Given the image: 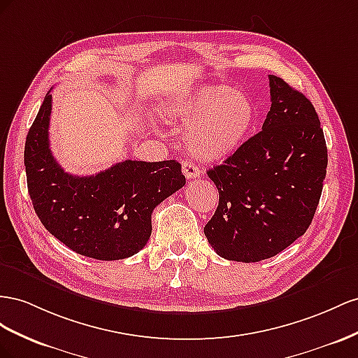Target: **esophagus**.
Segmentation results:
<instances>
[{"label":"esophagus","mask_w":358,"mask_h":358,"mask_svg":"<svg viewBox=\"0 0 358 358\" xmlns=\"http://www.w3.org/2000/svg\"><path fill=\"white\" fill-rule=\"evenodd\" d=\"M181 168H182V173H185L187 180L198 178L202 176V171L196 165H193V163L189 160H182Z\"/></svg>","instance_id":"obj_1"}]
</instances>
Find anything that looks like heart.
I'll return each mask as SVG.
<instances>
[{
  "label": "heart",
  "mask_w": 358,
  "mask_h": 358,
  "mask_svg": "<svg viewBox=\"0 0 358 358\" xmlns=\"http://www.w3.org/2000/svg\"><path fill=\"white\" fill-rule=\"evenodd\" d=\"M166 115L186 126L182 141L193 156L217 160L229 156L246 139L255 120L250 99L228 85L190 90L166 108Z\"/></svg>",
  "instance_id": "obj_1"
}]
</instances>
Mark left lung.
<instances>
[{
	"label": "left lung",
	"instance_id": "obj_1",
	"mask_svg": "<svg viewBox=\"0 0 358 358\" xmlns=\"http://www.w3.org/2000/svg\"><path fill=\"white\" fill-rule=\"evenodd\" d=\"M271 106L259 134L208 169L219 206L203 234L222 258L258 262L308 231L321 198L327 145L309 99L270 75Z\"/></svg>",
	"mask_w": 358,
	"mask_h": 358
}]
</instances>
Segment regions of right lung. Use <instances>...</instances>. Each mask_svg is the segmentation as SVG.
I'll return each instance as SVG.
<instances>
[{"instance_id":"add662e5","label":"right lung","mask_w":358,"mask_h":358,"mask_svg":"<svg viewBox=\"0 0 358 358\" xmlns=\"http://www.w3.org/2000/svg\"><path fill=\"white\" fill-rule=\"evenodd\" d=\"M52 94L29 127L24 163L29 198L43 227L69 249L100 261L138 253L151 236V214L186 185L176 160H124L96 176L64 172L49 147Z\"/></svg>"}]
</instances>
